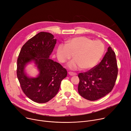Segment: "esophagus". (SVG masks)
I'll use <instances>...</instances> for the list:
<instances>
[{
    "label": "esophagus",
    "mask_w": 131,
    "mask_h": 131,
    "mask_svg": "<svg viewBox=\"0 0 131 131\" xmlns=\"http://www.w3.org/2000/svg\"><path fill=\"white\" fill-rule=\"evenodd\" d=\"M69 74H70V75H75L77 74V73L76 72H72V71L69 72Z\"/></svg>",
    "instance_id": "1"
}]
</instances>
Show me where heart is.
Returning a JSON list of instances; mask_svg holds the SVG:
<instances>
[{"mask_svg": "<svg viewBox=\"0 0 131 131\" xmlns=\"http://www.w3.org/2000/svg\"><path fill=\"white\" fill-rule=\"evenodd\" d=\"M105 46L101 41L80 36L74 37L67 44L61 43L57 48V56L61 62H65L73 55L74 59L68 63L72 69L81 68L90 70L96 67L103 57Z\"/></svg>", "mask_w": 131, "mask_h": 131, "instance_id": "b5f03b06", "label": "heart"}]
</instances>
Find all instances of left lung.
I'll use <instances>...</instances> for the list:
<instances>
[{
  "label": "left lung",
  "mask_w": 131,
  "mask_h": 131,
  "mask_svg": "<svg viewBox=\"0 0 131 131\" xmlns=\"http://www.w3.org/2000/svg\"><path fill=\"white\" fill-rule=\"evenodd\" d=\"M118 74L116 55L111 47L102 61L87 72L79 73L78 93L84 98L94 101L110 93Z\"/></svg>",
  "instance_id": "left-lung-1"
}]
</instances>
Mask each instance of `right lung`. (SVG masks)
I'll list each match as a JSON object with an SVG mask.
<instances>
[{
	"instance_id": "add662e5",
	"label": "right lung",
	"mask_w": 131,
	"mask_h": 131,
	"mask_svg": "<svg viewBox=\"0 0 131 131\" xmlns=\"http://www.w3.org/2000/svg\"><path fill=\"white\" fill-rule=\"evenodd\" d=\"M56 38L48 32L38 33L23 46L17 59V76L23 93L32 101L45 103L54 97L67 71L60 63L49 59L56 44ZM34 60L40 71L37 78L29 79L24 73V67Z\"/></svg>"
}]
</instances>
